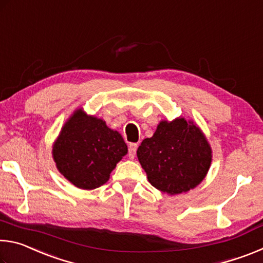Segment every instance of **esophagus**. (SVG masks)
Returning a JSON list of instances; mask_svg holds the SVG:
<instances>
[{
  "label": "esophagus",
  "mask_w": 263,
  "mask_h": 263,
  "mask_svg": "<svg viewBox=\"0 0 263 263\" xmlns=\"http://www.w3.org/2000/svg\"><path fill=\"white\" fill-rule=\"evenodd\" d=\"M137 148H138V144H135V142H132V144L128 145V158L131 160L135 159Z\"/></svg>",
  "instance_id": "esophagus-1"
}]
</instances>
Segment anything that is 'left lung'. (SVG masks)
<instances>
[{
  "label": "left lung",
  "mask_w": 263,
  "mask_h": 263,
  "mask_svg": "<svg viewBox=\"0 0 263 263\" xmlns=\"http://www.w3.org/2000/svg\"><path fill=\"white\" fill-rule=\"evenodd\" d=\"M137 157L151 184L176 195L201 183L212 155L201 130L193 122L177 118L160 123L153 137L142 140Z\"/></svg>",
  "instance_id": "left-lung-1"
}]
</instances>
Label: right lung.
<instances>
[{"instance_id":"right-lung-1","label":"right lung","mask_w":263,"mask_h":263,"mask_svg":"<svg viewBox=\"0 0 263 263\" xmlns=\"http://www.w3.org/2000/svg\"><path fill=\"white\" fill-rule=\"evenodd\" d=\"M126 153L127 146L117 131L82 110L68 119L53 147L59 172L75 186L86 190L103 185Z\"/></svg>"}]
</instances>
